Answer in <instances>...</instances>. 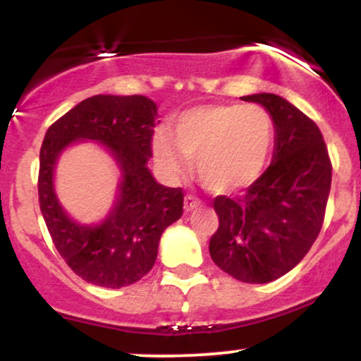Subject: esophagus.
<instances>
[{
    "mask_svg": "<svg viewBox=\"0 0 361 361\" xmlns=\"http://www.w3.org/2000/svg\"><path fill=\"white\" fill-rule=\"evenodd\" d=\"M183 204H185V210H186V212H190V210L197 209V207L200 205L202 202H200V198L193 197V195H186L185 200H183Z\"/></svg>",
    "mask_w": 361,
    "mask_h": 361,
    "instance_id": "34e87169",
    "label": "esophagus"
}]
</instances>
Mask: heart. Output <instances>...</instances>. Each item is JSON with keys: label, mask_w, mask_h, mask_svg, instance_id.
I'll return each instance as SVG.
<instances>
[{"label": "heart", "mask_w": 361, "mask_h": 361, "mask_svg": "<svg viewBox=\"0 0 361 361\" xmlns=\"http://www.w3.org/2000/svg\"><path fill=\"white\" fill-rule=\"evenodd\" d=\"M173 139L164 132L152 139V154L169 176L181 175L195 159V171L207 190L231 193L261 176L275 144V122L259 105L195 106L173 123Z\"/></svg>", "instance_id": "1"}]
</instances>
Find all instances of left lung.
<instances>
[{
    "label": "left lung",
    "mask_w": 361,
    "mask_h": 361,
    "mask_svg": "<svg viewBox=\"0 0 361 361\" xmlns=\"http://www.w3.org/2000/svg\"><path fill=\"white\" fill-rule=\"evenodd\" d=\"M275 122L271 164L238 200L219 195L214 263L235 280L268 283L300 263L324 222L331 190L329 154L314 120L273 93L243 97Z\"/></svg>",
    "instance_id": "8db88e82"
}]
</instances>
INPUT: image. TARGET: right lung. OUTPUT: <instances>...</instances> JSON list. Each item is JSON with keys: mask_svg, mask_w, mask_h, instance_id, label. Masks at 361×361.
I'll list each match as a JSON object with an SVG mask.
<instances>
[{"mask_svg": "<svg viewBox=\"0 0 361 361\" xmlns=\"http://www.w3.org/2000/svg\"><path fill=\"white\" fill-rule=\"evenodd\" d=\"M156 123V103L142 94H97L78 103L45 132L40 210L56 250L88 283L120 288L139 281L154 267L161 234L183 214L181 188L159 185L147 168ZM76 140L103 143L123 173L114 209L94 226L74 223L53 192L56 159Z\"/></svg>", "mask_w": 361, "mask_h": 361, "instance_id": "1", "label": "right lung"}]
</instances>
